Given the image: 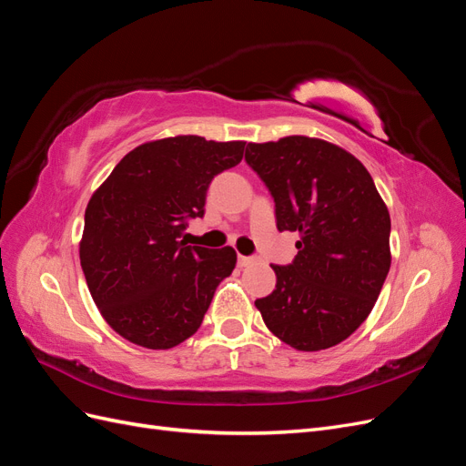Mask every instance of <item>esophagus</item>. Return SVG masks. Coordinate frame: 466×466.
<instances>
[{
    "mask_svg": "<svg viewBox=\"0 0 466 466\" xmlns=\"http://www.w3.org/2000/svg\"><path fill=\"white\" fill-rule=\"evenodd\" d=\"M255 262H257V258H255V257H243V255H238V257H237V264L241 266V268H247V266L255 264Z\"/></svg>",
    "mask_w": 466,
    "mask_h": 466,
    "instance_id": "esophagus-1",
    "label": "esophagus"
}]
</instances>
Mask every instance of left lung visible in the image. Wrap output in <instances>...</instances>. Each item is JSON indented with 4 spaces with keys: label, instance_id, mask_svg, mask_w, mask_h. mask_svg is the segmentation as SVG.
<instances>
[{
    "label": "left lung",
    "instance_id": "left-lung-1",
    "mask_svg": "<svg viewBox=\"0 0 466 466\" xmlns=\"http://www.w3.org/2000/svg\"><path fill=\"white\" fill-rule=\"evenodd\" d=\"M247 165L272 194L278 231H299L298 255L274 264L257 299L266 327L301 351L327 350L368 319L390 268V218L371 175L324 139L248 144Z\"/></svg>",
    "mask_w": 466,
    "mask_h": 466
}]
</instances>
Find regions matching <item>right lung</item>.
Returning a JSON list of instances; mask_svg holds the SVG:
<instances>
[{
	"label": "right lung",
	"mask_w": 466,
	"mask_h": 466,
	"mask_svg": "<svg viewBox=\"0 0 466 466\" xmlns=\"http://www.w3.org/2000/svg\"><path fill=\"white\" fill-rule=\"evenodd\" d=\"M243 151L245 142L200 136L157 139L126 155L91 196L79 260L98 311L126 340L168 350L200 329L237 255L180 235L204 218L211 180Z\"/></svg>",
	"instance_id": "right-lung-1"
}]
</instances>
